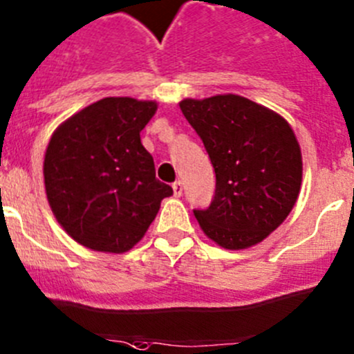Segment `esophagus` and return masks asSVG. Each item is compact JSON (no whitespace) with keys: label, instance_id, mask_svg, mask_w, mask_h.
<instances>
[{"label":"esophagus","instance_id":"34e87169","mask_svg":"<svg viewBox=\"0 0 354 354\" xmlns=\"http://www.w3.org/2000/svg\"><path fill=\"white\" fill-rule=\"evenodd\" d=\"M173 192H174V196H176V197H181V194H183V185H181V181H174Z\"/></svg>","mask_w":354,"mask_h":354}]
</instances>
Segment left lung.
Returning <instances> with one entry per match:
<instances>
[{
	"instance_id": "left-lung-1",
	"label": "left lung",
	"mask_w": 354,
	"mask_h": 354,
	"mask_svg": "<svg viewBox=\"0 0 354 354\" xmlns=\"http://www.w3.org/2000/svg\"><path fill=\"white\" fill-rule=\"evenodd\" d=\"M216 174L214 199L196 209L203 232L225 250L262 243L286 220L302 185V153L279 113L237 94L180 101Z\"/></svg>"
}]
</instances>
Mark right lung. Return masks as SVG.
Listing matches in <instances>:
<instances>
[{"instance_id": "add662e5", "label": "right lung", "mask_w": 354, "mask_h": 354, "mask_svg": "<svg viewBox=\"0 0 354 354\" xmlns=\"http://www.w3.org/2000/svg\"><path fill=\"white\" fill-rule=\"evenodd\" d=\"M155 101L104 97L66 118L43 160L48 206L59 225L82 246L125 253L157 216L169 185L155 178L153 158L140 132Z\"/></svg>"}]
</instances>
